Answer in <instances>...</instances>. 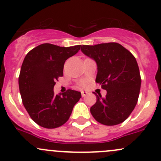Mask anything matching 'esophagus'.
<instances>
[{"label":"esophagus","mask_w":161,"mask_h":161,"mask_svg":"<svg viewBox=\"0 0 161 161\" xmlns=\"http://www.w3.org/2000/svg\"><path fill=\"white\" fill-rule=\"evenodd\" d=\"M81 93H82V97H85L87 93H88V92H87L86 91H82V92H81Z\"/></svg>","instance_id":"obj_1"}]
</instances>
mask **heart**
I'll use <instances>...</instances> for the list:
<instances>
[{
    "label": "heart",
    "instance_id": "b5f03b06",
    "mask_svg": "<svg viewBox=\"0 0 161 161\" xmlns=\"http://www.w3.org/2000/svg\"><path fill=\"white\" fill-rule=\"evenodd\" d=\"M86 82L85 80H82V81H81L80 82H79V86L84 87L86 86Z\"/></svg>",
    "mask_w": 161,
    "mask_h": 161
}]
</instances>
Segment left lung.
I'll return each mask as SVG.
<instances>
[{"instance_id":"1","label":"left lung","mask_w":161,"mask_h":161,"mask_svg":"<svg viewBox=\"0 0 161 161\" xmlns=\"http://www.w3.org/2000/svg\"><path fill=\"white\" fill-rule=\"evenodd\" d=\"M81 50L97 62L96 82L107 90L104 97L96 94L97 102L90 108L92 117L104 125L122 123L134 110L140 91L141 76L136 58L114 42L83 45Z\"/></svg>"}]
</instances>
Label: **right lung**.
<instances>
[{
  "label": "right lung",
  "mask_w": 161,
  "mask_h": 161,
  "mask_svg": "<svg viewBox=\"0 0 161 161\" xmlns=\"http://www.w3.org/2000/svg\"><path fill=\"white\" fill-rule=\"evenodd\" d=\"M80 47L43 43L25 57L19 77V91L30 118L41 127L55 129L63 125L81 98L79 91L68 90L58 95L53 92L55 82L63 76L64 62L77 53Z\"/></svg>",
  "instance_id": "1"
}]
</instances>
